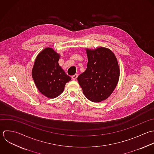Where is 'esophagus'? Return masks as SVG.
Masks as SVG:
<instances>
[{"label": "esophagus", "mask_w": 154, "mask_h": 154, "mask_svg": "<svg viewBox=\"0 0 154 154\" xmlns=\"http://www.w3.org/2000/svg\"><path fill=\"white\" fill-rule=\"evenodd\" d=\"M77 77H78V74H75L74 75H73L71 77L72 79V80H76L77 79Z\"/></svg>", "instance_id": "obj_1"}]
</instances>
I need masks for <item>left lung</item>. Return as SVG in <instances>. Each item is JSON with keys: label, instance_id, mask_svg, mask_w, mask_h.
<instances>
[{"label": "left lung", "instance_id": "8db88e82", "mask_svg": "<svg viewBox=\"0 0 154 154\" xmlns=\"http://www.w3.org/2000/svg\"><path fill=\"white\" fill-rule=\"evenodd\" d=\"M88 62L85 72L77 77L85 97L99 103L106 100L116 88L120 70L117 59L110 49H86Z\"/></svg>", "mask_w": 154, "mask_h": 154}]
</instances>
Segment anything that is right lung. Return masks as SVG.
Here are the masks:
<instances>
[{
	"mask_svg": "<svg viewBox=\"0 0 154 154\" xmlns=\"http://www.w3.org/2000/svg\"><path fill=\"white\" fill-rule=\"evenodd\" d=\"M60 55L51 48H45L37 56L32 71L39 91L49 98H54L63 91L71 78L59 66Z\"/></svg>",
	"mask_w": 154,
	"mask_h": 154,
	"instance_id": "right-lung-1",
	"label": "right lung"
}]
</instances>
